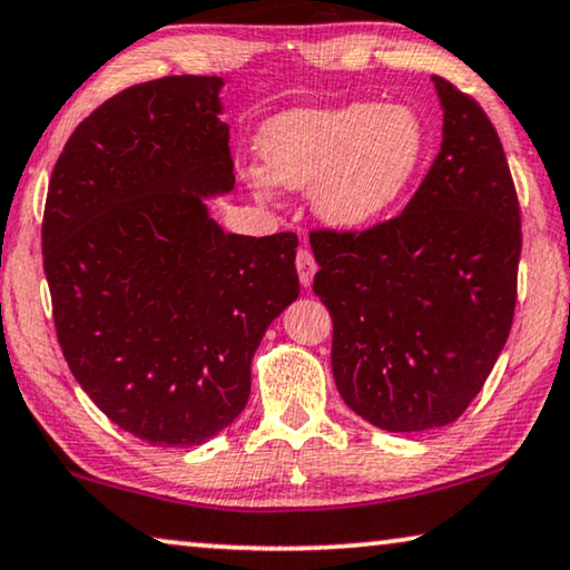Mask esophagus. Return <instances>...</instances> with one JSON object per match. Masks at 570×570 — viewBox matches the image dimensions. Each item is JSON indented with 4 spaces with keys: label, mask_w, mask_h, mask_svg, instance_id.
I'll list each match as a JSON object with an SVG mask.
<instances>
[{
    "label": "esophagus",
    "mask_w": 570,
    "mask_h": 570,
    "mask_svg": "<svg viewBox=\"0 0 570 570\" xmlns=\"http://www.w3.org/2000/svg\"><path fill=\"white\" fill-rule=\"evenodd\" d=\"M296 271H299L302 286H309L314 274H317V263H314L309 248H299V253H296Z\"/></svg>",
    "instance_id": "obj_1"
}]
</instances>
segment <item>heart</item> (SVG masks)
I'll return each instance as SVG.
<instances>
[{
    "instance_id": "obj_1",
    "label": "heart",
    "mask_w": 570,
    "mask_h": 570,
    "mask_svg": "<svg viewBox=\"0 0 570 570\" xmlns=\"http://www.w3.org/2000/svg\"><path fill=\"white\" fill-rule=\"evenodd\" d=\"M428 135L420 115L404 105L294 109L263 125L261 168L243 181L261 202L274 197V180L307 191L314 217L337 233L366 230L386 217L420 174Z\"/></svg>"
}]
</instances>
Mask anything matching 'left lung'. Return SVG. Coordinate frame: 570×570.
<instances>
[{
	"label": "left lung",
	"instance_id": "1",
	"mask_svg": "<svg viewBox=\"0 0 570 570\" xmlns=\"http://www.w3.org/2000/svg\"><path fill=\"white\" fill-rule=\"evenodd\" d=\"M443 142L404 212L366 233L309 235L333 317L343 402L389 432L455 422L512 330L522 233L502 140L471 97L432 76Z\"/></svg>",
	"mask_w": 570,
	"mask_h": 570
}]
</instances>
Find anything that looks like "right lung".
Segmentation results:
<instances>
[{"label": "right lung", "instance_id": "1", "mask_svg": "<svg viewBox=\"0 0 570 570\" xmlns=\"http://www.w3.org/2000/svg\"><path fill=\"white\" fill-rule=\"evenodd\" d=\"M219 76H166L105 101L50 176L42 266L68 368L150 445L189 448L237 420L250 361L299 296L294 233H225L235 189Z\"/></svg>", "mask_w": 570, "mask_h": 570}]
</instances>
